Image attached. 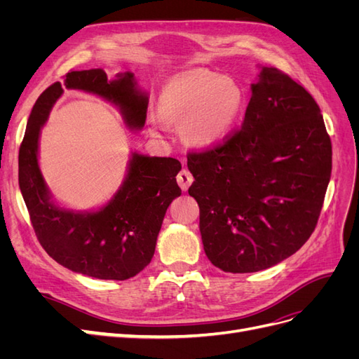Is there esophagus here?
<instances>
[{
	"label": "esophagus",
	"instance_id": "obj_1",
	"mask_svg": "<svg viewBox=\"0 0 359 359\" xmlns=\"http://www.w3.org/2000/svg\"><path fill=\"white\" fill-rule=\"evenodd\" d=\"M177 181H178V184H180V187L182 189V191H187L189 187H190V184L193 182V177H191V173H190L187 169H182V170L178 173Z\"/></svg>",
	"mask_w": 359,
	"mask_h": 359
}]
</instances>
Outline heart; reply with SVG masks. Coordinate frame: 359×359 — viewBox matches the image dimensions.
Here are the masks:
<instances>
[{
    "mask_svg": "<svg viewBox=\"0 0 359 359\" xmlns=\"http://www.w3.org/2000/svg\"><path fill=\"white\" fill-rule=\"evenodd\" d=\"M244 94L229 78L191 70L170 78L158 95V112L182 123L184 136L194 145H215L231 132L241 114Z\"/></svg>",
    "mask_w": 359,
    "mask_h": 359,
    "instance_id": "heart-1",
    "label": "heart"
}]
</instances>
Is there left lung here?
<instances>
[{
  "label": "left lung",
  "instance_id": "1",
  "mask_svg": "<svg viewBox=\"0 0 359 359\" xmlns=\"http://www.w3.org/2000/svg\"><path fill=\"white\" fill-rule=\"evenodd\" d=\"M187 166L211 264L256 273L298 252L313 233L331 178V139L311 94L285 72L264 67L241 128L191 151Z\"/></svg>",
  "mask_w": 359,
  "mask_h": 359
}]
</instances>
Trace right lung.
I'll return each mask as SVG.
<instances>
[{"label": "right lung", "instance_id": "right-lung-1", "mask_svg": "<svg viewBox=\"0 0 359 359\" xmlns=\"http://www.w3.org/2000/svg\"><path fill=\"white\" fill-rule=\"evenodd\" d=\"M64 85L103 97L121 109L130 127H144L148 100L135 88L133 73L118 74L111 81L102 69L70 70ZM61 94L60 82L40 94L19 148V187L31 224L41 247L60 265L94 278H132L153 259L168 206L181 194L175 178L181 163L135 153L123 187L99 211L82 214L53 205L37 151L40 127Z\"/></svg>", "mask_w": 359, "mask_h": 359}]
</instances>
